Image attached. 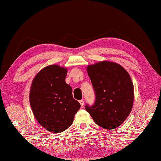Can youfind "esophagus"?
<instances>
[{"label": "esophagus", "mask_w": 161, "mask_h": 161, "mask_svg": "<svg viewBox=\"0 0 161 161\" xmlns=\"http://www.w3.org/2000/svg\"><path fill=\"white\" fill-rule=\"evenodd\" d=\"M79 102H80V104H81V107H83L84 105V100H80Z\"/></svg>", "instance_id": "34e87169"}]
</instances>
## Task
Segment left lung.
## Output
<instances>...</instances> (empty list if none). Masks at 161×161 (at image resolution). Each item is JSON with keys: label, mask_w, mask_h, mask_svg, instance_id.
Masks as SVG:
<instances>
[{"label": "left lung", "mask_w": 161, "mask_h": 161, "mask_svg": "<svg viewBox=\"0 0 161 161\" xmlns=\"http://www.w3.org/2000/svg\"><path fill=\"white\" fill-rule=\"evenodd\" d=\"M95 92L94 103L85 108L101 127L114 129L131 113L133 103V86L124 68L119 64L102 61L87 68Z\"/></svg>", "instance_id": "8db88e82"}]
</instances>
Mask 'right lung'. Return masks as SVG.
I'll return each instance as SVG.
<instances>
[{"mask_svg": "<svg viewBox=\"0 0 161 161\" xmlns=\"http://www.w3.org/2000/svg\"><path fill=\"white\" fill-rule=\"evenodd\" d=\"M67 70L51 65L41 70L33 80L30 102L36 120L52 133L65 131L72 125L81 105L66 83Z\"/></svg>", "mask_w": 161, "mask_h": 161, "instance_id": "1", "label": "right lung"}]
</instances>
